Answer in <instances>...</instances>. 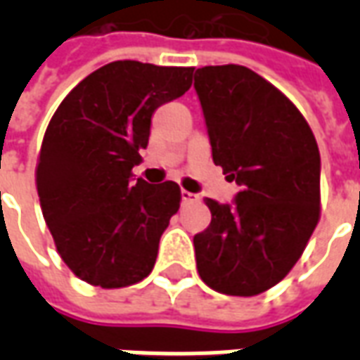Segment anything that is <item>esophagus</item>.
<instances>
[{"mask_svg": "<svg viewBox=\"0 0 360 360\" xmlns=\"http://www.w3.org/2000/svg\"><path fill=\"white\" fill-rule=\"evenodd\" d=\"M196 198H198V196L193 195V193H188V191H185V188L181 191V200H183V202H193V200H196Z\"/></svg>", "mask_w": 360, "mask_h": 360, "instance_id": "34e87169", "label": "esophagus"}]
</instances>
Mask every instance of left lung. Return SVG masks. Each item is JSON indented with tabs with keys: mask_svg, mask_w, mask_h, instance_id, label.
<instances>
[{
	"mask_svg": "<svg viewBox=\"0 0 360 360\" xmlns=\"http://www.w3.org/2000/svg\"><path fill=\"white\" fill-rule=\"evenodd\" d=\"M212 160L239 185L231 204L206 198L196 268L219 293L250 297L285 278L320 218V152L301 111L243 65L196 69Z\"/></svg>",
	"mask_w": 360,
	"mask_h": 360,
	"instance_id": "8db88e82",
	"label": "left lung"
}]
</instances>
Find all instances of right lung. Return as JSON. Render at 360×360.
<instances>
[{"label":"right lung","instance_id":"right-lung-1","mask_svg":"<svg viewBox=\"0 0 360 360\" xmlns=\"http://www.w3.org/2000/svg\"><path fill=\"white\" fill-rule=\"evenodd\" d=\"M195 67L113 61L59 103L44 134L36 188L59 257L103 289L133 285L156 264L179 210L177 183L133 181L154 111L191 89Z\"/></svg>","mask_w":360,"mask_h":360}]
</instances>
